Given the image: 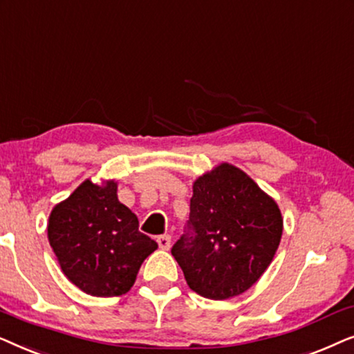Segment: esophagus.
Wrapping results in <instances>:
<instances>
[{
    "label": "esophagus",
    "instance_id": "34e87169",
    "mask_svg": "<svg viewBox=\"0 0 354 354\" xmlns=\"http://www.w3.org/2000/svg\"><path fill=\"white\" fill-rule=\"evenodd\" d=\"M157 243L162 249H169V246H171V236L169 234H162V236L157 238Z\"/></svg>",
    "mask_w": 354,
    "mask_h": 354
}]
</instances>
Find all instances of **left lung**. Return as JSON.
I'll use <instances>...</instances> for the list:
<instances>
[{"mask_svg": "<svg viewBox=\"0 0 354 354\" xmlns=\"http://www.w3.org/2000/svg\"><path fill=\"white\" fill-rule=\"evenodd\" d=\"M277 202L243 169L220 163L192 185L186 233L171 248L192 291L228 299L251 288L279 249Z\"/></svg>", "mask_w": 354, "mask_h": 354, "instance_id": "8db88e82", "label": "left lung"}]
</instances>
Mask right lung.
<instances>
[{"label":"right lung","instance_id":"right-lung-1","mask_svg":"<svg viewBox=\"0 0 354 354\" xmlns=\"http://www.w3.org/2000/svg\"><path fill=\"white\" fill-rule=\"evenodd\" d=\"M116 181L86 180L51 210L48 241L71 283L91 296L128 293L142 262L158 244L118 201Z\"/></svg>","mask_w":354,"mask_h":354}]
</instances>
